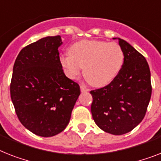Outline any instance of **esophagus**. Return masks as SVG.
Masks as SVG:
<instances>
[{"instance_id":"1","label":"esophagus","mask_w":161,"mask_h":161,"mask_svg":"<svg viewBox=\"0 0 161 161\" xmlns=\"http://www.w3.org/2000/svg\"><path fill=\"white\" fill-rule=\"evenodd\" d=\"M80 90H81V92H87L89 91V89L86 88L84 85H80Z\"/></svg>"}]
</instances>
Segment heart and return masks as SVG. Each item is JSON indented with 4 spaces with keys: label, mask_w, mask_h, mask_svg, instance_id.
<instances>
[{
    "label": "heart",
    "mask_w": 161,
    "mask_h": 161,
    "mask_svg": "<svg viewBox=\"0 0 161 161\" xmlns=\"http://www.w3.org/2000/svg\"><path fill=\"white\" fill-rule=\"evenodd\" d=\"M124 53L116 42L80 40L69 47V54L61 55L59 62L70 79L78 77L84 67L89 83L96 87L108 85L123 67Z\"/></svg>",
    "instance_id": "heart-1"
}]
</instances>
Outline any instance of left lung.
<instances>
[{"label": "left lung", "mask_w": 161, "mask_h": 161, "mask_svg": "<svg viewBox=\"0 0 161 161\" xmlns=\"http://www.w3.org/2000/svg\"><path fill=\"white\" fill-rule=\"evenodd\" d=\"M118 40L124 53L120 72L108 86L90 91L93 119L100 129L113 135L127 133L142 121L152 90L144 56L125 40Z\"/></svg>", "instance_id": "obj_1"}]
</instances>
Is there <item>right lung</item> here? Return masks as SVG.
Returning <instances> with one entry per match:
<instances>
[{
	"label": "right lung",
	"instance_id": "obj_1",
	"mask_svg": "<svg viewBox=\"0 0 161 161\" xmlns=\"http://www.w3.org/2000/svg\"><path fill=\"white\" fill-rule=\"evenodd\" d=\"M59 35L42 38L24 47L14 62L10 97L19 120L38 136L62 132L80 94L59 62Z\"/></svg>",
	"mask_w": 161,
	"mask_h": 161
}]
</instances>
